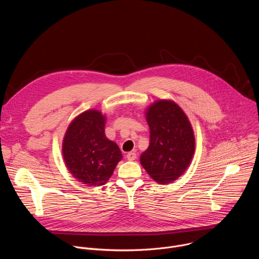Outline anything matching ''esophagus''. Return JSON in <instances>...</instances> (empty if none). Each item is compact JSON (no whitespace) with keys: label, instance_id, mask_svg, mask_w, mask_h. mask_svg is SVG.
Segmentation results:
<instances>
[{"label":"esophagus","instance_id":"obj_1","mask_svg":"<svg viewBox=\"0 0 259 259\" xmlns=\"http://www.w3.org/2000/svg\"><path fill=\"white\" fill-rule=\"evenodd\" d=\"M126 158H127V160H129V161H134V160L136 159V153H134V152H130V153H128V154H127Z\"/></svg>","mask_w":259,"mask_h":259}]
</instances>
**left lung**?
Here are the masks:
<instances>
[{
  "mask_svg": "<svg viewBox=\"0 0 259 259\" xmlns=\"http://www.w3.org/2000/svg\"><path fill=\"white\" fill-rule=\"evenodd\" d=\"M150 145L140 156V163L158 183L175 181L186 171L195 153L192 125L180 106L172 100L160 99L147 107Z\"/></svg>",
  "mask_w": 259,
  "mask_h": 259,
  "instance_id": "obj_1",
  "label": "left lung"
}]
</instances>
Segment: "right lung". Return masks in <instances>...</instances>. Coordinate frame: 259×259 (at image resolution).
Masks as SVG:
<instances>
[{"label":"right lung","instance_id":"obj_1","mask_svg":"<svg viewBox=\"0 0 259 259\" xmlns=\"http://www.w3.org/2000/svg\"><path fill=\"white\" fill-rule=\"evenodd\" d=\"M106 118L97 109L80 114L69 124L62 142L66 168L87 187L103 186L123 156L104 133Z\"/></svg>","mask_w":259,"mask_h":259}]
</instances>
